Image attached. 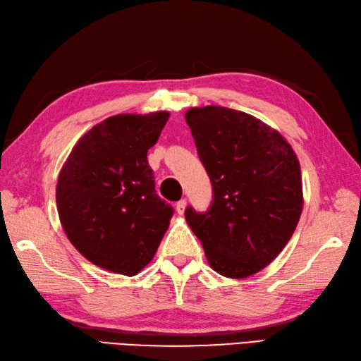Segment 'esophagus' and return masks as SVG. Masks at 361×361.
I'll return each instance as SVG.
<instances>
[{"label": "esophagus", "instance_id": "34e87169", "mask_svg": "<svg viewBox=\"0 0 361 361\" xmlns=\"http://www.w3.org/2000/svg\"><path fill=\"white\" fill-rule=\"evenodd\" d=\"M175 208H176V213H178V214H183V213H185V208H186V200H185V199H181L180 202H176Z\"/></svg>", "mask_w": 361, "mask_h": 361}]
</instances>
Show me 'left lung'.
I'll return each mask as SVG.
<instances>
[{"instance_id":"obj_1","label":"left lung","mask_w":361,"mask_h":361,"mask_svg":"<svg viewBox=\"0 0 361 361\" xmlns=\"http://www.w3.org/2000/svg\"><path fill=\"white\" fill-rule=\"evenodd\" d=\"M185 116L213 186L205 213L186 208L188 224L214 271L251 276L278 257L298 224L297 154L278 130L240 110L194 107Z\"/></svg>"}]
</instances>
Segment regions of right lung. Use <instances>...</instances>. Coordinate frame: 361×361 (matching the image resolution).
<instances>
[{
    "label": "right lung",
    "instance_id": "1",
    "mask_svg": "<svg viewBox=\"0 0 361 361\" xmlns=\"http://www.w3.org/2000/svg\"><path fill=\"white\" fill-rule=\"evenodd\" d=\"M167 120L169 112L107 118L82 135L58 176L64 232L104 270L134 276L169 228L173 208L156 194L147 159Z\"/></svg>",
    "mask_w": 361,
    "mask_h": 361
}]
</instances>
